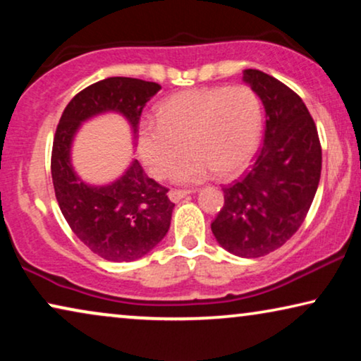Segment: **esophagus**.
I'll return each instance as SVG.
<instances>
[{"mask_svg":"<svg viewBox=\"0 0 361 361\" xmlns=\"http://www.w3.org/2000/svg\"><path fill=\"white\" fill-rule=\"evenodd\" d=\"M190 192H194V190H182V189H172L171 192H169V199L172 200V202H179L180 199H184L185 195H189Z\"/></svg>","mask_w":361,"mask_h":361,"instance_id":"1","label":"esophagus"}]
</instances>
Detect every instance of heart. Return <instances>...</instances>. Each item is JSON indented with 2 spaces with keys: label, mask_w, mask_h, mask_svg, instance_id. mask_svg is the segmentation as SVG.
Listing matches in <instances>:
<instances>
[{
  "label": "heart",
  "mask_w": 361,
  "mask_h": 361,
  "mask_svg": "<svg viewBox=\"0 0 361 361\" xmlns=\"http://www.w3.org/2000/svg\"><path fill=\"white\" fill-rule=\"evenodd\" d=\"M263 133V106L246 85L190 88L167 98L156 111V123L137 126V152L156 179L199 182L216 171L224 177L243 172L258 151Z\"/></svg>",
  "instance_id": "heart-1"
}]
</instances>
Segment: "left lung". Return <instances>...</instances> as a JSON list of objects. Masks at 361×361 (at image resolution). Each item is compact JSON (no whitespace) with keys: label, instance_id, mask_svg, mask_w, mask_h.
Here are the masks:
<instances>
[{"label":"left lung","instance_id":"left-lung-1","mask_svg":"<svg viewBox=\"0 0 361 361\" xmlns=\"http://www.w3.org/2000/svg\"><path fill=\"white\" fill-rule=\"evenodd\" d=\"M245 80L264 105V140L245 177L224 187L225 204L212 231L230 253L259 258L302 225L317 192L322 147L298 93L256 68H246Z\"/></svg>","mask_w":361,"mask_h":361}]
</instances>
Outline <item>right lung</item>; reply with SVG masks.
Listing matches in <instances>:
<instances>
[{"instance_id":"1","label":"right lung","mask_w":361,"mask_h":361,"mask_svg":"<svg viewBox=\"0 0 361 361\" xmlns=\"http://www.w3.org/2000/svg\"><path fill=\"white\" fill-rule=\"evenodd\" d=\"M161 90L156 82L110 77L83 88L68 102L54 135L51 171L63 219L87 248L108 261H135L164 238L174 204L169 189L133 161L110 185H87L71 164V145L82 121L103 111H120L137 135L142 108Z\"/></svg>"}]
</instances>
